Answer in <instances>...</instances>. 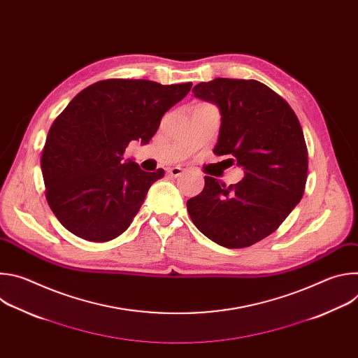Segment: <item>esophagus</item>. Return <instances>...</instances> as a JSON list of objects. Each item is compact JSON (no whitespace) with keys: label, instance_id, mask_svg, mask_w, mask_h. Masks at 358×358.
Returning <instances> with one entry per match:
<instances>
[{"label":"esophagus","instance_id":"esophagus-1","mask_svg":"<svg viewBox=\"0 0 358 358\" xmlns=\"http://www.w3.org/2000/svg\"><path fill=\"white\" fill-rule=\"evenodd\" d=\"M169 174H170L171 177L177 178V177H180V176L182 174V169H180V167H173V169L169 170Z\"/></svg>","mask_w":358,"mask_h":358}]
</instances>
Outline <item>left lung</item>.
I'll return each instance as SVG.
<instances>
[{
  "label": "left lung",
  "mask_w": 358,
  "mask_h": 358,
  "mask_svg": "<svg viewBox=\"0 0 358 358\" xmlns=\"http://www.w3.org/2000/svg\"><path fill=\"white\" fill-rule=\"evenodd\" d=\"M192 93L220 108L214 155L228 156L224 162L245 176L229 187L206 176L201 194L187 201L188 214L215 243L250 246L275 232L304 194L309 157L301 126L287 101L258 80L217 78Z\"/></svg>",
  "instance_id": "left-lung-1"
}]
</instances>
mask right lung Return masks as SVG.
<instances>
[{
	"label": "right lung",
	"mask_w": 358,
	"mask_h": 358,
	"mask_svg": "<svg viewBox=\"0 0 358 358\" xmlns=\"http://www.w3.org/2000/svg\"><path fill=\"white\" fill-rule=\"evenodd\" d=\"M192 83L106 79L79 92L50 126L41 156L45 196L73 235L108 242L133 222L164 170L143 171L124 159L131 140L147 144L162 117Z\"/></svg>",
	"instance_id": "right-lung-1"
}]
</instances>
